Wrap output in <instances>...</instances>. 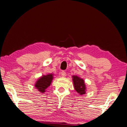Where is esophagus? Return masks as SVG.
Returning a JSON list of instances; mask_svg holds the SVG:
<instances>
[{
  "label": "esophagus",
  "mask_w": 127,
  "mask_h": 127,
  "mask_svg": "<svg viewBox=\"0 0 127 127\" xmlns=\"http://www.w3.org/2000/svg\"><path fill=\"white\" fill-rule=\"evenodd\" d=\"M61 76H62V77H65V76H66V73H65V72L62 71V72H61Z\"/></svg>",
  "instance_id": "esophagus-1"
}]
</instances>
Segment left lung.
I'll return each mask as SVG.
<instances>
[{"label":"left lung","instance_id":"left-lung-1","mask_svg":"<svg viewBox=\"0 0 127 127\" xmlns=\"http://www.w3.org/2000/svg\"><path fill=\"white\" fill-rule=\"evenodd\" d=\"M72 78L75 90L81 95L85 94L86 87L84 80L77 76H73Z\"/></svg>","mask_w":127,"mask_h":127}]
</instances>
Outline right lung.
Returning a JSON list of instances; mask_svg holds the SVG:
<instances>
[{
    "instance_id": "add662e5",
    "label": "right lung",
    "mask_w": 127,
    "mask_h": 127,
    "mask_svg": "<svg viewBox=\"0 0 127 127\" xmlns=\"http://www.w3.org/2000/svg\"><path fill=\"white\" fill-rule=\"evenodd\" d=\"M53 79V74H49L48 75H45V76L44 75L36 81L35 87L36 89H37L38 91L41 92V93H44L46 91L47 88L50 86Z\"/></svg>"
}]
</instances>
